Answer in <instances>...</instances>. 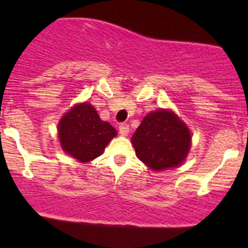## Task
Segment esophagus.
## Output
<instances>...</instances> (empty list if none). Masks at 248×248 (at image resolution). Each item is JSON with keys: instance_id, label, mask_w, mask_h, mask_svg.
<instances>
[{"instance_id": "esophagus-1", "label": "esophagus", "mask_w": 248, "mask_h": 248, "mask_svg": "<svg viewBox=\"0 0 248 248\" xmlns=\"http://www.w3.org/2000/svg\"><path fill=\"white\" fill-rule=\"evenodd\" d=\"M119 130H120V134L122 136H127L128 132H129V126L127 124H121L119 126Z\"/></svg>"}]
</instances>
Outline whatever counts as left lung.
Returning a JSON list of instances; mask_svg holds the SVG:
<instances>
[{
	"label": "left lung",
	"instance_id": "1",
	"mask_svg": "<svg viewBox=\"0 0 248 248\" xmlns=\"http://www.w3.org/2000/svg\"><path fill=\"white\" fill-rule=\"evenodd\" d=\"M139 160L155 171L178 167L191 143L189 128L175 113L158 109L149 113L132 138Z\"/></svg>",
	"mask_w": 248,
	"mask_h": 248
}]
</instances>
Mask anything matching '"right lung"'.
I'll use <instances>...</instances> for the list:
<instances>
[{
  "mask_svg": "<svg viewBox=\"0 0 248 248\" xmlns=\"http://www.w3.org/2000/svg\"><path fill=\"white\" fill-rule=\"evenodd\" d=\"M62 150L80 162H90L104 153L116 130L101 121L94 107L79 104L62 118L58 124Z\"/></svg>",
  "mask_w": 248,
  "mask_h": 248,
  "instance_id": "add662e5",
  "label": "right lung"
}]
</instances>
